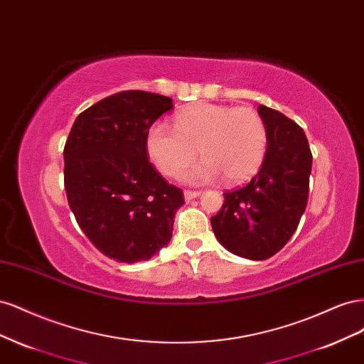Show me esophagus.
I'll return each instance as SVG.
<instances>
[{"instance_id":"obj_1","label":"esophagus","mask_w":364,"mask_h":364,"mask_svg":"<svg viewBox=\"0 0 364 364\" xmlns=\"http://www.w3.org/2000/svg\"><path fill=\"white\" fill-rule=\"evenodd\" d=\"M200 196V191H191V190H185V193H183V197H185V200H193V199H196V197H199Z\"/></svg>"}]
</instances>
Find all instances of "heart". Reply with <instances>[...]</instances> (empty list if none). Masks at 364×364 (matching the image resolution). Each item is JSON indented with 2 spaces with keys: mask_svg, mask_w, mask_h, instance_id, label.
<instances>
[{
  "mask_svg": "<svg viewBox=\"0 0 364 364\" xmlns=\"http://www.w3.org/2000/svg\"><path fill=\"white\" fill-rule=\"evenodd\" d=\"M269 132L262 117L247 106L200 103L174 117V129L156 121L146 136V149L155 167L168 178L179 176L199 149L203 161L186 179L208 182L223 176L228 183L250 179L262 165Z\"/></svg>",
  "mask_w": 364,
  "mask_h": 364,
  "instance_id": "obj_1",
  "label": "heart"
}]
</instances>
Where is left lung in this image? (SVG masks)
<instances>
[{
  "label": "left lung",
  "instance_id": "1",
  "mask_svg": "<svg viewBox=\"0 0 364 364\" xmlns=\"http://www.w3.org/2000/svg\"><path fill=\"white\" fill-rule=\"evenodd\" d=\"M269 146L259 171L241 188L226 191L211 217L214 235L225 249L247 259H267L291 238L308 202L313 155L301 126L284 114L259 106Z\"/></svg>",
  "mask_w": 364,
  "mask_h": 364
}]
</instances>
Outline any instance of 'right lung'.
<instances>
[{
    "label": "right lung",
    "mask_w": 364,
    "mask_h": 364,
    "mask_svg": "<svg viewBox=\"0 0 364 364\" xmlns=\"http://www.w3.org/2000/svg\"><path fill=\"white\" fill-rule=\"evenodd\" d=\"M173 107L170 97L123 91L75 118L63 149V182L71 211L103 255L134 264L168 243L185 203L149 158V127Z\"/></svg>",
    "instance_id": "obj_1"
}]
</instances>
